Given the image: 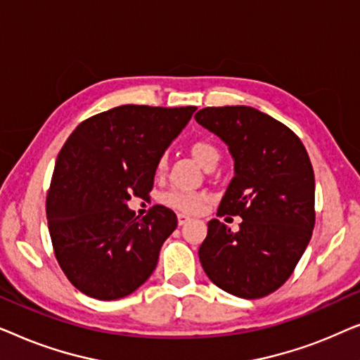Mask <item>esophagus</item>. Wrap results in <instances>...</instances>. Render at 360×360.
Segmentation results:
<instances>
[{
	"instance_id": "1",
	"label": "esophagus",
	"mask_w": 360,
	"mask_h": 360,
	"mask_svg": "<svg viewBox=\"0 0 360 360\" xmlns=\"http://www.w3.org/2000/svg\"><path fill=\"white\" fill-rule=\"evenodd\" d=\"M176 218H179V224H180V226L185 224V223H188V221H190V216H186V214H184V213H180L179 216H176Z\"/></svg>"
}]
</instances>
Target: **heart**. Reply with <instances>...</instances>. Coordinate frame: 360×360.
<instances>
[{"label": "heart", "mask_w": 360, "mask_h": 360, "mask_svg": "<svg viewBox=\"0 0 360 360\" xmlns=\"http://www.w3.org/2000/svg\"><path fill=\"white\" fill-rule=\"evenodd\" d=\"M190 152L205 170L210 169V167L218 165V162L221 159L219 149L210 141H195L193 144L190 146ZM165 169L167 159L165 155H162L155 164V174L162 175ZM206 196L203 193H198V191L174 190L170 191V193L164 195V203L176 211H181V213H198V211L203 208Z\"/></svg>", "instance_id": "heart-1"}]
</instances>
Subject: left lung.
<instances>
[{
  "mask_svg": "<svg viewBox=\"0 0 360 360\" xmlns=\"http://www.w3.org/2000/svg\"><path fill=\"white\" fill-rule=\"evenodd\" d=\"M195 120L229 147L234 179L218 216H240L238 233L208 223L200 262L208 278L239 298L267 297L293 274L314 228V174L295 132L250 106L203 108Z\"/></svg>",
  "mask_w": 360,
  "mask_h": 360,
  "instance_id": "8db88e82",
  "label": "left lung"
}]
</instances>
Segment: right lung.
Masks as SVG:
<instances>
[{
    "label": "right lung",
    "mask_w": 360,
    "mask_h": 360,
    "mask_svg": "<svg viewBox=\"0 0 360 360\" xmlns=\"http://www.w3.org/2000/svg\"><path fill=\"white\" fill-rule=\"evenodd\" d=\"M196 108L124 105L88 117L58 152L46 211L57 262L96 300L127 297L154 272L176 214L162 205L144 218L131 196L154 186L155 164Z\"/></svg>",
    "instance_id": "right-lung-1"
}]
</instances>
